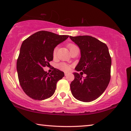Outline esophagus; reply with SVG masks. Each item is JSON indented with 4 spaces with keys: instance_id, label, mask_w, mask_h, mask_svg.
<instances>
[{
    "instance_id": "34e87169",
    "label": "esophagus",
    "mask_w": 131,
    "mask_h": 131,
    "mask_svg": "<svg viewBox=\"0 0 131 131\" xmlns=\"http://www.w3.org/2000/svg\"><path fill=\"white\" fill-rule=\"evenodd\" d=\"M68 74V73H65V76H67Z\"/></svg>"
}]
</instances>
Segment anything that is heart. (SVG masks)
Wrapping results in <instances>:
<instances>
[{
    "label": "heart",
    "instance_id": "heart-1",
    "mask_svg": "<svg viewBox=\"0 0 131 131\" xmlns=\"http://www.w3.org/2000/svg\"><path fill=\"white\" fill-rule=\"evenodd\" d=\"M75 46L73 45H68V47L69 48V49H71V48H72L73 47ZM57 50H58V48H55L54 49V50H53V55L54 56H56V53H57ZM59 68L61 69L62 70H63L64 71H66L67 72L68 71H69L70 70V66H69L68 65H66L65 64H60L59 65Z\"/></svg>",
    "mask_w": 131,
    "mask_h": 131
}]
</instances>
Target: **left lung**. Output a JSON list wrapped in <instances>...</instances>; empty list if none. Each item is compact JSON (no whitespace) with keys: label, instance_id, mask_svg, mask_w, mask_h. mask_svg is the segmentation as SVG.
I'll use <instances>...</instances> for the list:
<instances>
[{"label":"left lung","instance_id":"left-lung-1","mask_svg":"<svg viewBox=\"0 0 131 131\" xmlns=\"http://www.w3.org/2000/svg\"><path fill=\"white\" fill-rule=\"evenodd\" d=\"M80 49L81 58L75 67L86 76L73 72L70 85L72 94L78 100L90 102L99 98L107 87L110 80L112 59L106 44L88 36H69Z\"/></svg>","mask_w":131,"mask_h":131}]
</instances>
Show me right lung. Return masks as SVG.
I'll use <instances>...</instances> for the list:
<instances>
[{"label":"right lung","mask_w":131,"mask_h":131,"mask_svg":"<svg viewBox=\"0 0 131 131\" xmlns=\"http://www.w3.org/2000/svg\"><path fill=\"white\" fill-rule=\"evenodd\" d=\"M69 36L58 35L46 31H38L22 43L16 69L23 91L34 100H43L54 93L56 84L64 72L56 68L49 74L43 67L53 59V50Z\"/></svg>","instance_id":"right-lung-1"}]
</instances>
